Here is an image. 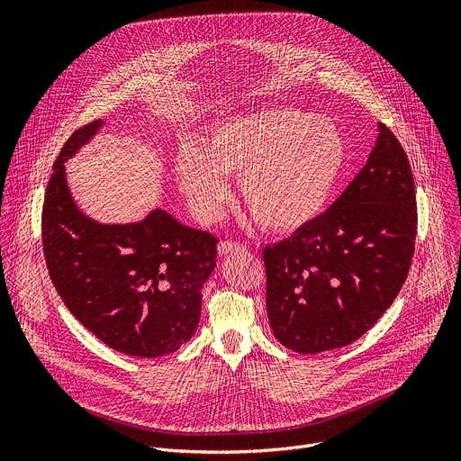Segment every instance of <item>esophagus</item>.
Wrapping results in <instances>:
<instances>
[{"label":"esophagus","mask_w":461,"mask_h":461,"mask_svg":"<svg viewBox=\"0 0 461 461\" xmlns=\"http://www.w3.org/2000/svg\"><path fill=\"white\" fill-rule=\"evenodd\" d=\"M246 246L237 242V240H221L219 242V253L221 255H228V253H235V251H244Z\"/></svg>","instance_id":"obj_1"}]
</instances>
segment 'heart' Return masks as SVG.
Wrapping results in <instances>:
<instances>
[{
  "label": "heart",
  "mask_w": 461,
  "mask_h": 461,
  "mask_svg": "<svg viewBox=\"0 0 461 461\" xmlns=\"http://www.w3.org/2000/svg\"><path fill=\"white\" fill-rule=\"evenodd\" d=\"M341 131L322 116L274 107L228 118L210 129L203 151L184 148L176 176L191 206L217 215L226 176H239L242 203L262 228L292 233L328 206L345 166Z\"/></svg>",
  "instance_id": "b5f03b06"
}]
</instances>
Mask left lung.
Wrapping results in <instances>:
<instances>
[{
  "label": "left lung",
  "instance_id": "1",
  "mask_svg": "<svg viewBox=\"0 0 461 461\" xmlns=\"http://www.w3.org/2000/svg\"><path fill=\"white\" fill-rule=\"evenodd\" d=\"M414 176L379 123L368 162L308 226L262 251L270 326L286 348L319 354L359 339L400 294L418 231Z\"/></svg>",
  "mask_w": 461,
  "mask_h": 461
}]
</instances>
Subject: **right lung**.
I'll list each match as a JSON object with an SVG mask.
<instances>
[{"mask_svg": "<svg viewBox=\"0 0 461 461\" xmlns=\"http://www.w3.org/2000/svg\"><path fill=\"white\" fill-rule=\"evenodd\" d=\"M102 125L95 120L77 129L52 166L41 212L47 270L65 306L102 343L127 356L160 357L187 343L199 324L219 240L160 208L133 224L84 215L63 164Z\"/></svg>", "mask_w": 461, "mask_h": 461, "instance_id": "add662e5", "label": "right lung"}]
</instances>
